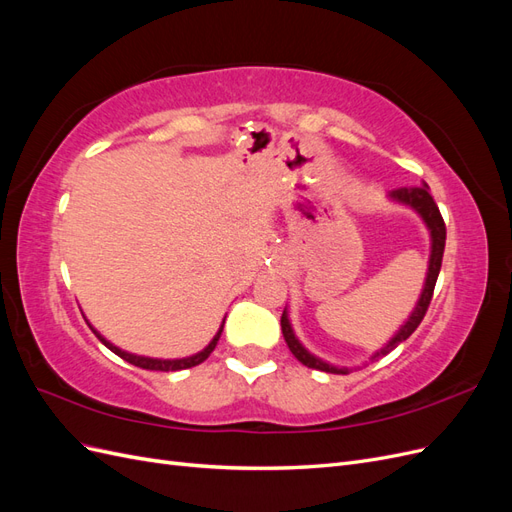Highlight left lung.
Instances as JSON below:
<instances>
[{
	"instance_id": "obj_1",
	"label": "left lung",
	"mask_w": 512,
	"mask_h": 512,
	"mask_svg": "<svg viewBox=\"0 0 512 512\" xmlns=\"http://www.w3.org/2000/svg\"><path fill=\"white\" fill-rule=\"evenodd\" d=\"M391 198L397 200V203H404L408 207H412L418 215H421L423 222L429 228V235H431V256H429V269H427V280H425V288L421 292V299H418L416 307L412 316L408 318V322L401 327L395 337L391 339L389 344H386L380 352H376L371 356V361L378 359V356L389 354L391 350H395L401 342H406V339L418 329V324L423 322L425 314H427V307L431 303L433 297V288H436L438 282V275H440V267H442V254H444V243H446V226L444 220L440 215V209L436 205V200L429 194L427 185H418V188H397L391 192ZM282 333L286 344L290 348V352L297 356V359L305 365V367H312V369H320V371H327V374H350L348 367H335L331 363H324L318 356H314L312 352H307L297 337H294V331L290 327V320L288 314H282Z\"/></svg>"
}]
</instances>
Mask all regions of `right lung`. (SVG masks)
<instances>
[{
	"mask_svg": "<svg viewBox=\"0 0 512 512\" xmlns=\"http://www.w3.org/2000/svg\"><path fill=\"white\" fill-rule=\"evenodd\" d=\"M222 329H224V322H222V327H220V331L215 333V337L211 339L209 342V346L203 350V352H198V354H194V356H188V359H175V361H164V359H149V356H136V354H130V352H123V350H119L117 346H113L111 342H106V339L91 327V331L96 333V337L100 339V342L108 348V350H113L117 356H121L123 361H128V363H132V365H136V367H141V369H149V371H179V369H190V367H194V365H200L203 363L207 356L213 352V348L218 346V339H220V335H222Z\"/></svg>",
	"mask_w": 512,
	"mask_h": 512,
	"instance_id": "1",
	"label": "right lung"
}]
</instances>
